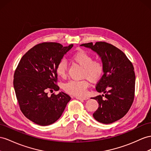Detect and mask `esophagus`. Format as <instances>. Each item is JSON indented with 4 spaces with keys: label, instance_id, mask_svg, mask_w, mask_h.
<instances>
[{
    "label": "esophagus",
    "instance_id": "obj_1",
    "mask_svg": "<svg viewBox=\"0 0 151 151\" xmlns=\"http://www.w3.org/2000/svg\"><path fill=\"white\" fill-rule=\"evenodd\" d=\"M76 99H79V100H87L88 99V97H86V96H84V97H81V96H76Z\"/></svg>",
    "mask_w": 151,
    "mask_h": 151
}]
</instances>
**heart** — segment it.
I'll list each match as a JSON object with an SVG mask.
<instances>
[{
    "label": "heart",
    "instance_id": "b5f03b06",
    "mask_svg": "<svg viewBox=\"0 0 151 151\" xmlns=\"http://www.w3.org/2000/svg\"><path fill=\"white\" fill-rule=\"evenodd\" d=\"M72 61L83 68L82 78H86L91 82H96L101 78L103 73V65L98 60H93L89 53L83 50H79L73 55ZM57 75L64 78L67 76V64L64 60L58 63L56 69ZM88 86L86 80H71L64 85V90L69 94L83 96L86 92Z\"/></svg>",
    "mask_w": 151,
    "mask_h": 151
}]
</instances>
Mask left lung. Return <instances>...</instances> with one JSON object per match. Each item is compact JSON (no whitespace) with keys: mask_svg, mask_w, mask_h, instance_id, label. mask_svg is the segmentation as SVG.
<instances>
[{"mask_svg":"<svg viewBox=\"0 0 151 151\" xmlns=\"http://www.w3.org/2000/svg\"><path fill=\"white\" fill-rule=\"evenodd\" d=\"M80 46L97 53L103 65L104 74L96 89L104 94L92 98L99 103L93 117L97 121L106 124L117 121L127 113L133 102L135 87L133 65L121 50L107 42H88ZM103 96L105 98H102Z\"/></svg>","mask_w":151,"mask_h":151,"instance_id":"obj_1","label":"left lung"}]
</instances>
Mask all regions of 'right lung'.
I'll use <instances>...</instances> for the list:
<instances>
[{
    "label": "right lung",
    "instance_id": "obj_1",
    "mask_svg": "<svg viewBox=\"0 0 151 151\" xmlns=\"http://www.w3.org/2000/svg\"><path fill=\"white\" fill-rule=\"evenodd\" d=\"M73 46L57 42L34 46L22 57L14 74L13 86L20 110L25 117L40 126L54 123L63 114L70 96L63 92L48 96V90H59L55 69Z\"/></svg>",
    "mask_w": 151,
    "mask_h": 151
}]
</instances>
